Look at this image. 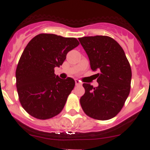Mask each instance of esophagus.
Wrapping results in <instances>:
<instances>
[{"instance_id": "1", "label": "esophagus", "mask_w": 150, "mask_h": 150, "mask_svg": "<svg viewBox=\"0 0 150 150\" xmlns=\"http://www.w3.org/2000/svg\"><path fill=\"white\" fill-rule=\"evenodd\" d=\"M75 83H76V86H81L82 85V83L78 79H75Z\"/></svg>"}]
</instances>
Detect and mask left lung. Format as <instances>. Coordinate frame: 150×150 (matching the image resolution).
Masks as SVG:
<instances>
[{"mask_svg": "<svg viewBox=\"0 0 150 150\" xmlns=\"http://www.w3.org/2000/svg\"><path fill=\"white\" fill-rule=\"evenodd\" d=\"M86 52L90 67L99 71L94 88L83 83L85 94L80 104L87 116L98 120L112 119L120 112L131 88L132 69L119 43L107 36L79 38Z\"/></svg>", "mask_w": 150, "mask_h": 150, "instance_id": "obj_1", "label": "left lung"}]
</instances>
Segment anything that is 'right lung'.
<instances>
[{"label": "right lung", "mask_w": 150, "mask_h": 150, "mask_svg": "<svg viewBox=\"0 0 150 150\" xmlns=\"http://www.w3.org/2000/svg\"><path fill=\"white\" fill-rule=\"evenodd\" d=\"M79 44L74 38L40 34L28 43L16 71L19 101L25 110L39 120L60 113L75 86L74 79L55 74L69 51Z\"/></svg>", "instance_id": "obj_1"}]
</instances>
